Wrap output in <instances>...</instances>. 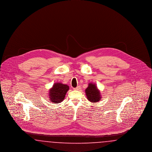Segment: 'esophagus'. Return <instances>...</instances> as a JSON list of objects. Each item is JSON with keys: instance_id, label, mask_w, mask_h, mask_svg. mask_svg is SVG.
Returning a JSON list of instances; mask_svg holds the SVG:
<instances>
[{"instance_id": "obj_1", "label": "esophagus", "mask_w": 152, "mask_h": 152, "mask_svg": "<svg viewBox=\"0 0 152 152\" xmlns=\"http://www.w3.org/2000/svg\"><path fill=\"white\" fill-rule=\"evenodd\" d=\"M80 89V87L79 86H78V87H76V88H74V90H79Z\"/></svg>"}]
</instances>
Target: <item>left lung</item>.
I'll use <instances>...</instances> for the list:
<instances>
[{
	"label": "left lung",
	"mask_w": 152,
	"mask_h": 152,
	"mask_svg": "<svg viewBox=\"0 0 152 152\" xmlns=\"http://www.w3.org/2000/svg\"><path fill=\"white\" fill-rule=\"evenodd\" d=\"M86 94L88 100L91 102H97L101 100L100 91L94 84L89 83L88 88L86 89Z\"/></svg>",
	"instance_id": "1"
}]
</instances>
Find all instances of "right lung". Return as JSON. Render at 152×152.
Listing matches in <instances>:
<instances>
[{
  "mask_svg": "<svg viewBox=\"0 0 152 152\" xmlns=\"http://www.w3.org/2000/svg\"><path fill=\"white\" fill-rule=\"evenodd\" d=\"M69 89V88L68 85L61 83H55L52 88L50 89V101L56 104L63 101L65 98V94Z\"/></svg>",
  "mask_w": 152,
  "mask_h": 152,
  "instance_id": "add662e5",
  "label": "right lung"
}]
</instances>
